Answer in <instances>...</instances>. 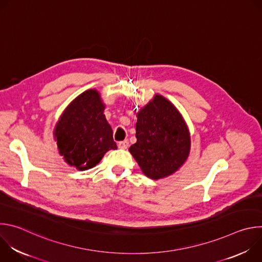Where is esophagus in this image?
<instances>
[{"label":"esophagus","instance_id":"obj_1","mask_svg":"<svg viewBox=\"0 0 262 262\" xmlns=\"http://www.w3.org/2000/svg\"><path fill=\"white\" fill-rule=\"evenodd\" d=\"M128 144H129L128 140H124V141H121L118 143V147L122 148V149H126L128 147Z\"/></svg>","mask_w":262,"mask_h":262}]
</instances>
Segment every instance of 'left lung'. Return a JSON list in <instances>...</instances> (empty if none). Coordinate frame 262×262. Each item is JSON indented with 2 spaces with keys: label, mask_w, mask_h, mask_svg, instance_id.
<instances>
[{
  "label": "left lung",
  "mask_w": 262,
  "mask_h": 262,
  "mask_svg": "<svg viewBox=\"0 0 262 262\" xmlns=\"http://www.w3.org/2000/svg\"><path fill=\"white\" fill-rule=\"evenodd\" d=\"M137 117V142L129 151L141 170L151 179L173 174L188 159L191 147L190 134L180 113L168 99L157 94Z\"/></svg>",
  "instance_id": "8db88e82"
}]
</instances>
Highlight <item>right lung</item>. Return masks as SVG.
Instances as JSON below:
<instances>
[{"label": "right lung", "instance_id": "1", "mask_svg": "<svg viewBox=\"0 0 262 262\" xmlns=\"http://www.w3.org/2000/svg\"><path fill=\"white\" fill-rule=\"evenodd\" d=\"M103 110L99 93L88 90L64 111L54 134L60 155L70 166L88 170L110 149H117Z\"/></svg>", "mask_w": 262, "mask_h": 262}]
</instances>
